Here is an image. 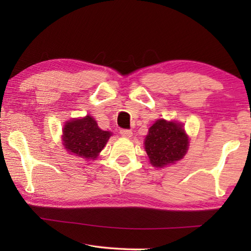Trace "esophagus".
<instances>
[{
    "instance_id": "obj_1",
    "label": "esophagus",
    "mask_w": 251,
    "mask_h": 251,
    "mask_svg": "<svg viewBox=\"0 0 251 251\" xmlns=\"http://www.w3.org/2000/svg\"><path fill=\"white\" fill-rule=\"evenodd\" d=\"M121 135L125 138H129V137H131V135H133V131L129 130V129H122Z\"/></svg>"
}]
</instances>
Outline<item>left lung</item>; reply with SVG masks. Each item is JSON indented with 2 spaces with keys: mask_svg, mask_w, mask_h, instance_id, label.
I'll return each mask as SVG.
<instances>
[{
  "mask_svg": "<svg viewBox=\"0 0 251 251\" xmlns=\"http://www.w3.org/2000/svg\"><path fill=\"white\" fill-rule=\"evenodd\" d=\"M189 139L177 122L156 121L148 129L144 142L145 151L154 167H165L175 164L186 155Z\"/></svg>",
  "mask_w": 251,
  "mask_h": 251,
  "instance_id": "obj_1",
  "label": "left lung"
}]
</instances>
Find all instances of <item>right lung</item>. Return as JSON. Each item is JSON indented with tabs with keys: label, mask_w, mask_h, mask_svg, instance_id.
<instances>
[{
	"label": "right lung",
	"mask_w": 251,
	"mask_h": 251,
	"mask_svg": "<svg viewBox=\"0 0 251 251\" xmlns=\"http://www.w3.org/2000/svg\"><path fill=\"white\" fill-rule=\"evenodd\" d=\"M110 136V131L101 130L94 118L87 115L66 122L62 141L69 152L85 159H95Z\"/></svg>",
	"instance_id": "1"
}]
</instances>
